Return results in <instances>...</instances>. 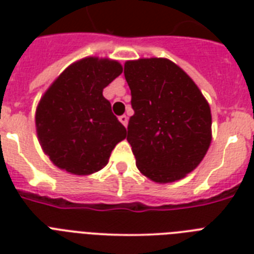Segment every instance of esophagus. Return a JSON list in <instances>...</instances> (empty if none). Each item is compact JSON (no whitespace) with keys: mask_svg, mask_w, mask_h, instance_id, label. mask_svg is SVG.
I'll return each mask as SVG.
<instances>
[{"mask_svg":"<svg viewBox=\"0 0 254 254\" xmlns=\"http://www.w3.org/2000/svg\"><path fill=\"white\" fill-rule=\"evenodd\" d=\"M119 120H120V121H121V124H123L124 127H127V116H125V115L120 116Z\"/></svg>","mask_w":254,"mask_h":254,"instance_id":"34e87169","label":"esophagus"}]
</instances>
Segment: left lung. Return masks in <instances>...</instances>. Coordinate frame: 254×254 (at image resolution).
Returning <instances> with one entry per match:
<instances>
[{"label":"left lung","mask_w":254,"mask_h":254,"mask_svg":"<svg viewBox=\"0 0 254 254\" xmlns=\"http://www.w3.org/2000/svg\"><path fill=\"white\" fill-rule=\"evenodd\" d=\"M134 115L127 142L145 177L169 183L186 177L211 143V109L191 77L169 59L127 62Z\"/></svg>","instance_id":"1"}]
</instances>
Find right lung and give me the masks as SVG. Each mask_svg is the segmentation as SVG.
Masks as SVG:
<instances>
[{
  "label": "right lung",
  "mask_w": 254,
  "mask_h": 254,
  "mask_svg": "<svg viewBox=\"0 0 254 254\" xmlns=\"http://www.w3.org/2000/svg\"><path fill=\"white\" fill-rule=\"evenodd\" d=\"M121 72L117 62L85 58L69 65L42 97L35 116L38 138L58 167L76 175L96 173L127 137L103 96Z\"/></svg>",
  "instance_id": "add662e5"
}]
</instances>
